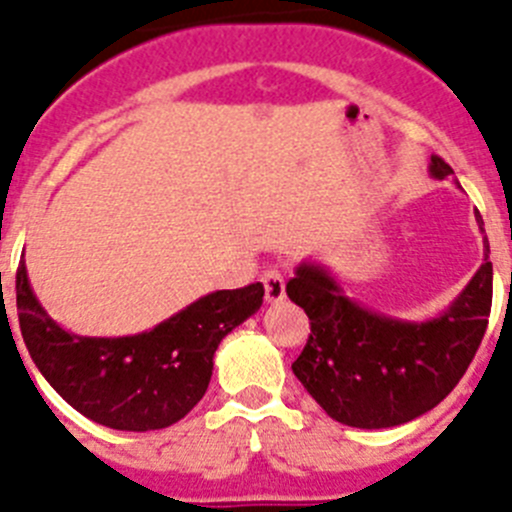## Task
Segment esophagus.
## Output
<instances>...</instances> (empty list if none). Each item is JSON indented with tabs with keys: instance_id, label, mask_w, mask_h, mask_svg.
Here are the masks:
<instances>
[{
	"instance_id": "obj_1",
	"label": "esophagus",
	"mask_w": 512,
	"mask_h": 512,
	"mask_svg": "<svg viewBox=\"0 0 512 512\" xmlns=\"http://www.w3.org/2000/svg\"><path fill=\"white\" fill-rule=\"evenodd\" d=\"M261 281H264L266 302H284V297H287V281H284V274H281L279 269H266L264 274H261Z\"/></svg>"
}]
</instances>
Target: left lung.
Wrapping results in <instances>:
<instances>
[{
	"label": "left lung",
	"mask_w": 512,
	"mask_h": 512,
	"mask_svg": "<svg viewBox=\"0 0 512 512\" xmlns=\"http://www.w3.org/2000/svg\"><path fill=\"white\" fill-rule=\"evenodd\" d=\"M429 175L452 167L431 154ZM482 231V215H475ZM485 233V231H482ZM470 284L439 317L396 320L345 297L327 266L302 261L287 284L307 312L309 340L294 375L327 416L355 429H388L431 411L470 368L487 330L492 304L490 243Z\"/></svg>",
	"instance_id": "left-lung-1"
}]
</instances>
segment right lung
<instances>
[{"mask_svg":"<svg viewBox=\"0 0 512 512\" xmlns=\"http://www.w3.org/2000/svg\"><path fill=\"white\" fill-rule=\"evenodd\" d=\"M261 302L256 281L205 294L139 335L83 337L37 302L25 259L17 269V317L37 370L75 411L119 431L164 429L190 414L208 391L220 340Z\"/></svg>","mask_w":512,"mask_h":512,"instance_id":"1","label":"right lung"}]
</instances>
